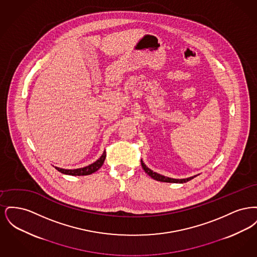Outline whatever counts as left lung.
Instances as JSON below:
<instances>
[{
  "mask_svg": "<svg viewBox=\"0 0 257 257\" xmlns=\"http://www.w3.org/2000/svg\"><path fill=\"white\" fill-rule=\"evenodd\" d=\"M141 163H142L143 169L145 170V171L147 172V174H148L151 178H153V179H155V180H157V181H160V182H167V183H186V182L192 180L194 177L197 176V174H196V175H194V176H191V177H188V178H182V179L171 178V177L164 176V175H162V174H160V173H157V172H155V171H151L149 168H147L143 160H141Z\"/></svg>",
  "mask_w": 257,
  "mask_h": 257,
  "instance_id": "left-lung-1",
  "label": "left lung"
}]
</instances>
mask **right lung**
<instances>
[{"label": "right lung", "instance_id": "obj_1", "mask_svg": "<svg viewBox=\"0 0 257 257\" xmlns=\"http://www.w3.org/2000/svg\"><path fill=\"white\" fill-rule=\"evenodd\" d=\"M106 159V151L103 152V154L101 155V157L95 161L94 163H92L91 165H88L85 168H81V169H74V170H65V169H61L55 167V169L58 171H60L63 174H67V175H74V176H81V175H89L95 171H97L102 165L104 164V161Z\"/></svg>", "mask_w": 257, "mask_h": 257}]
</instances>
